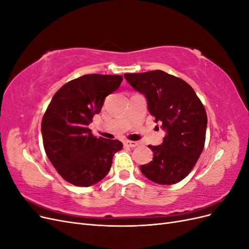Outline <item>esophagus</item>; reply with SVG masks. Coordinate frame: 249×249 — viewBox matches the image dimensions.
<instances>
[{"label":"esophagus","instance_id":"esophagus-1","mask_svg":"<svg viewBox=\"0 0 249 249\" xmlns=\"http://www.w3.org/2000/svg\"><path fill=\"white\" fill-rule=\"evenodd\" d=\"M124 146H127V147H135V146H137V145H138V142H136V141L125 140V141L124 142Z\"/></svg>","mask_w":249,"mask_h":249}]
</instances>
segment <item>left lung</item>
I'll return each instance as SVG.
<instances>
[{"label": "left lung", "mask_w": 249, "mask_h": 249, "mask_svg": "<svg viewBox=\"0 0 249 249\" xmlns=\"http://www.w3.org/2000/svg\"><path fill=\"white\" fill-rule=\"evenodd\" d=\"M124 78L144 94L150 115L166 132L161 145H148L153 161L140 170L154 183L177 184L189 175L205 146V107L188 83L165 71L124 73Z\"/></svg>", "instance_id": "1"}]
</instances>
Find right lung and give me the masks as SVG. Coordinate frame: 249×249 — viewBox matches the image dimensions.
Instances as JSON below:
<instances>
[{
    "mask_svg": "<svg viewBox=\"0 0 249 249\" xmlns=\"http://www.w3.org/2000/svg\"><path fill=\"white\" fill-rule=\"evenodd\" d=\"M123 82L118 74H84L67 82L53 96L41 122L43 147L66 182L89 187L110 170L118 140L94 137L88 125L102 110L105 97Z\"/></svg>",
    "mask_w": 249,
    "mask_h": 249,
    "instance_id": "obj_1",
    "label": "right lung"
}]
</instances>
